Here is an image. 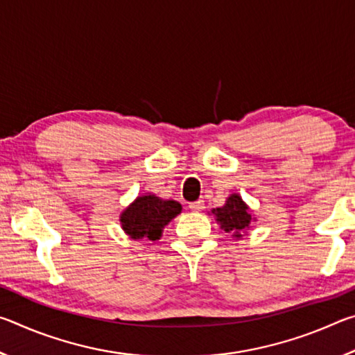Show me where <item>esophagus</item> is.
<instances>
[{
    "label": "esophagus",
    "instance_id": "34e87169",
    "mask_svg": "<svg viewBox=\"0 0 355 355\" xmlns=\"http://www.w3.org/2000/svg\"><path fill=\"white\" fill-rule=\"evenodd\" d=\"M203 208H205V203H203V200H197V202H191L189 203L191 211H202Z\"/></svg>",
    "mask_w": 355,
    "mask_h": 355
}]
</instances>
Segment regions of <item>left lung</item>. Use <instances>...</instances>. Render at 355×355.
I'll return each instance as SVG.
<instances>
[{
    "instance_id": "obj_1",
    "label": "left lung",
    "mask_w": 355,
    "mask_h": 355,
    "mask_svg": "<svg viewBox=\"0 0 355 355\" xmlns=\"http://www.w3.org/2000/svg\"><path fill=\"white\" fill-rule=\"evenodd\" d=\"M211 214L216 218V222L220 225L225 233H232L233 238H243V235L250 228V224L257 218L252 214L248 203L238 192H233L227 197L225 203L219 208H213Z\"/></svg>"
}]
</instances>
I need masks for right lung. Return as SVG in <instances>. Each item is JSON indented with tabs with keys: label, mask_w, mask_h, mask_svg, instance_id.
Wrapping results in <instances>:
<instances>
[{
	"label": "right lung",
	"mask_w": 355,
	"mask_h": 355,
	"mask_svg": "<svg viewBox=\"0 0 355 355\" xmlns=\"http://www.w3.org/2000/svg\"><path fill=\"white\" fill-rule=\"evenodd\" d=\"M182 213V205L177 200L161 199L155 194L137 196L120 213V227L131 239L158 241L163 236L164 227Z\"/></svg>",
	"instance_id": "right-lung-1"
}]
</instances>
